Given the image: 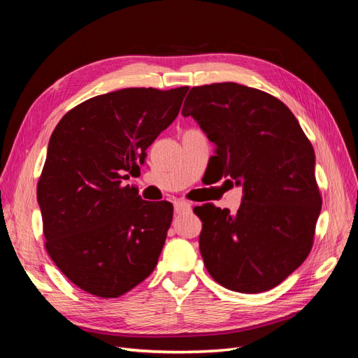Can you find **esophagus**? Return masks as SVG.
<instances>
[{"mask_svg":"<svg viewBox=\"0 0 358 358\" xmlns=\"http://www.w3.org/2000/svg\"><path fill=\"white\" fill-rule=\"evenodd\" d=\"M189 208H191V203H188V201H185V200H176V201H175V212H176V213L185 212V210H188Z\"/></svg>","mask_w":358,"mask_h":358,"instance_id":"1","label":"esophagus"}]
</instances>
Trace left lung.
I'll return each mask as SVG.
<instances>
[{
  "label": "left lung",
  "mask_w": 358,
  "mask_h": 358,
  "mask_svg": "<svg viewBox=\"0 0 358 358\" xmlns=\"http://www.w3.org/2000/svg\"><path fill=\"white\" fill-rule=\"evenodd\" d=\"M182 115L215 145L220 176L243 189L236 215L194 208L206 268L231 291L272 289L312 249L322 200L310 142L282 101L233 82L191 88Z\"/></svg>",
  "instance_id": "8db88e82"
}]
</instances>
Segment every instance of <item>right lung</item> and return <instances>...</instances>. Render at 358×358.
I'll return each instance as SVG.
<instances>
[{
  "instance_id": "obj_1",
  "label": "right lung",
  "mask_w": 358,
  "mask_h": 358,
  "mask_svg": "<svg viewBox=\"0 0 358 358\" xmlns=\"http://www.w3.org/2000/svg\"><path fill=\"white\" fill-rule=\"evenodd\" d=\"M188 86L125 88L67 112L49 140L37 185L46 251L74 285L115 299L158 263L173 204H152L125 183L175 121Z\"/></svg>"
}]
</instances>
